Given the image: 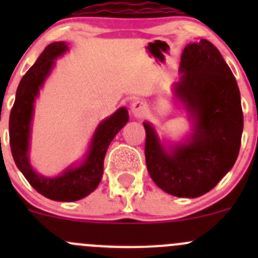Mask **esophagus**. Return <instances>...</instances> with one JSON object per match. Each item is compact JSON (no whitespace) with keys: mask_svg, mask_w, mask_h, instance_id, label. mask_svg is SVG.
<instances>
[{"mask_svg":"<svg viewBox=\"0 0 258 258\" xmlns=\"http://www.w3.org/2000/svg\"><path fill=\"white\" fill-rule=\"evenodd\" d=\"M146 103L144 101H135L131 105V111L135 116H142L146 112Z\"/></svg>","mask_w":258,"mask_h":258,"instance_id":"obj_1","label":"esophagus"}]
</instances>
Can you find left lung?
<instances>
[{
    "label": "left lung",
    "instance_id": "obj_1",
    "mask_svg": "<svg viewBox=\"0 0 258 258\" xmlns=\"http://www.w3.org/2000/svg\"><path fill=\"white\" fill-rule=\"evenodd\" d=\"M173 95L194 119V132L170 152L148 122L145 156L155 183L177 197H200L233 167L240 152L243 113L240 90L222 54L207 40L184 47Z\"/></svg>",
    "mask_w": 258,
    "mask_h": 258
}]
</instances>
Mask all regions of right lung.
I'll return each instance as SVG.
<instances>
[{
    "instance_id": "1",
    "label": "right lung",
    "mask_w": 258,
    "mask_h": 258,
    "mask_svg": "<svg viewBox=\"0 0 258 258\" xmlns=\"http://www.w3.org/2000/svg\"><path fill=\"white\" fill-rule=\"evenodd\" d=\"M67 49L66 42H53L45 48L21 80L10 113V146L18 170L38 194L62 202L77 201L95 191L102 178L103 160L108 146L128 121V112L124 107L118 108L112 116L103 119L93 134L85 161L77 167H69L57 177H45L32 170L28 161V147L33 102L53 67V59Z\"/></svg>"
}]
</instances>
